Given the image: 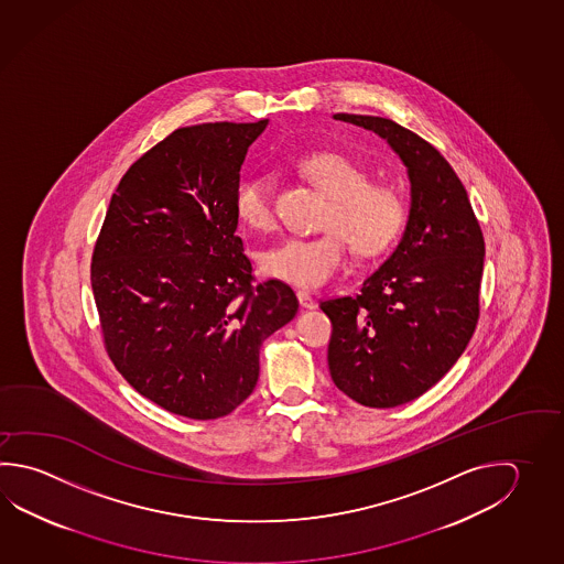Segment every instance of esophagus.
Wrapping results in <instances>:
<instances>
[{
	"mask_svg": "<svg viewBox=\"0 0 564 564\" xmlns=\"http://www.w3.org/2000/svg\"><path fill=\"white\" fill-rule=\"evenodd\" d=\"M297 302H300V306L306 307V310H314L316 307V300L312 297L310 292H304V290H297L296 292Z\"/></svg>",
	"mask_w": 564,
	"mask_h": 564,
	"instance_id": "1",
	"label": "esophagus"
}]
</instances>
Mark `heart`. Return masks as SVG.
<instances>
[{
  "instance_id": "1",
  "label": "heart",
  "mask_w": 564,
  "mask_h": 564,
  "mask_svg": "<svg viewBox=\"0 0 564 564\" xmlns=\"http://www.w3.org/2000/svg\"><path fill=\"white\" fill-rule=\"evenodd\" d=\"M300 173L329 196L322 218L326 232L288 236L260 254V268L270 278L297 288H316L344 267L346 250L359 258L388 252L405 223V205L395 188L369 183V171L354 156L319 151L304 156ZM235 213L258 232L276 226V210L267 178L246 174L235 186Z\"/></svg>"
}]
</instances>
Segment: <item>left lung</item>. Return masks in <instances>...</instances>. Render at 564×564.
<instances>
[{
    "mask_svg": "<svg viewBox=\"0 0 564 564\" xmlns=\"http://www.w3.org/2000/svg\"><path fill=\"white\" fill-rule=\"evenodd\" d=\"M334 119L386 139L410 174V220L393 254L356 296L319 302L334 328V383L386 410L423 395L462 358L479 322L485 240L465 186L433 144L383 117Z\"/></svg>",
    "mask_w": 564,
    "mask_h": 564,
    "instance_id": "8db88e82",
    "label": "left lung"
}]
</instances>
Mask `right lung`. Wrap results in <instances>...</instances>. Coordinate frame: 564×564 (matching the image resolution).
<instances>
[{
	"instance_id": "add662e5",
	"label": "right lung",
	"mask_w": 564,
	"mask_h": 564,
	"mask_svg": "<svg viewBox=\"0 0 564 564\" xmlns=\"http://www.w3.org/2000/svg\"><path fill=\"white\" fill-rule=\"evenodd\" d=\"M258 123L176 129L117 186L93 248L102 344L147 400L218 420L252 393L262 341L296 316L282 280L254 284L235 186Z\"/></svg>"
}]
</instances>
